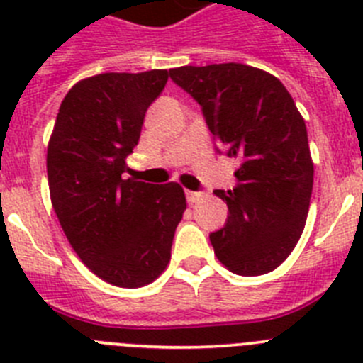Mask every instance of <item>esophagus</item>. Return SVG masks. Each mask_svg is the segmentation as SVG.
<instances>
[{
    "mask_svg": "<svg viewBox=\"0 0 363 363\" xmlns=\"http://www.w3.org/2000/svg\"><path fill=\"white\" fill-rule=\"evenodd\" d=\"M185 196H187V201L189 203H196L198 200L201 198V192H196V191H185Z\"/></svg>",
    "mask_w": 363,
    "mask_h": 363,
    "instance_id": "obj_1",
    "label": "esophagus"
}]
</instances>
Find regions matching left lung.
Listing matches in <instances>:
<instances>
[{
    "instance_id": "obj_1",
    "label": "left lung",
    "mask_w": 363,
    "mask_h": 363,
    "mask_svg": "<svg viewBox=\"0 0 363 363\" xmlns=\"http://www.w3.org/2000/svg\"><path fill=\"white\" fill-rule=\"evenodd\" d=\"M172 82L196 99L216 152L240 160L223 229L211 233L214 255L242 277L271 272L293 252L306 227L314 165L306 121L284 83L242 63L179 67Z\"/></svg>"
}]
</instances>
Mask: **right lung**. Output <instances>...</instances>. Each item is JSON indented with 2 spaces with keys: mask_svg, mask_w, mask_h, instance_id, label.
Listing matches in <instances>:
<instances>
[{
  "mask_svg": "<svg viewBox=\"0 0 363 363\" xmlns=\"http://www.w3.org/2000/svg\"><path fill=\"white\" fill-rule=\"evenodd\" d=\"M167 79V70L82 79L62 101L47 149L50 200L67 240L96 277L118 287H143L165 271L187 207L174 182L127 178L125 160Z\"/></svg>",
  "mask_w": 363,
  "mask_h": 363,
  "instance_id": "1",
  "label": "right lung"
}]
</instances>
